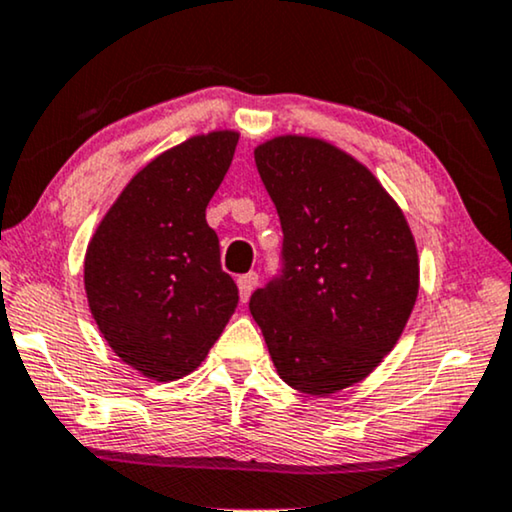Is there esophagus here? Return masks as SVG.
<instances>
[{"mask_svg": "<svg viewBox=\"0 0 512 512\" xmlns=\"http://www.w3.org/2000/svg\"><path fill=\"white\" fill-rule=\"evenodd\" d=\"M256 284H258V275H256V272H247V275H242L240 280H237V287H240V298H242V303H247V301H249L251 291L256 289Z\"/></svg>", "mask_w": 512, "mask_h": 512, "instance_id": "1", "label": "esophagus"}]
</instances>
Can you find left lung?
Segmentation results:
<instances>
[{
    "instance_id": "left-lung-1",
    "label": "left lung",
    "mask_w": 512,
    "mask_h": 512,
    "mask_svg": "<svg viewBox=\"0 0 512 512\" xmlns=\"http://www.w3.org/2000/svg\"><path fill=\"white\" fill-rule=\"evenodd\" d=\"M254 159L280 214L284 268L249 310L282 381L327 397L400 341L418 296L414 235L378 178L322 138L275 136Z\"/></svg>"
}]
</instances>
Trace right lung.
I'll use <instances>...</instances> for the list:
<instances>
[{
	"mask_svg": "<svg viewBox=\"0 0 512 512\" xmlns=\"http://www.w3.org/2000/svg\"><path fill=\"white\" fill-rule=\"evenodd\" d=\"M237 141V131H209L157 155L86 247L91 315L119 360L152 381L195 371L240 301L207 223Z\"/></svg>",
	"mask_w": 512,
	"mask_h": 512,
	"instance_id": "1",
	"label": "right lung"
}]
</instances>
